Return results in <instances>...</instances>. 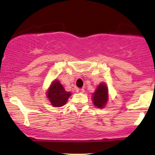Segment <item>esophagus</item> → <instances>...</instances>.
Wrapping results in <instances>:
<instances>
[{"instance_id": "1", "label": "esophagus", "mask_w": 155, "mask_h": 155, "mask_svg": "<svg viewBox=\"0 0 155 155\" xmlns=\"http://www.w3.org/2000/svg\"><path fill=\"white\" fill-rule=\"evenodd\" d=\"M76 92H84V89H83V88H76Z\"/></svg>"}]
</instances>
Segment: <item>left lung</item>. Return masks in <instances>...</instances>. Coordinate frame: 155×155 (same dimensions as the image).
<instances>
[{"label":"left lung","instance_id":"1","mask_svg":"<svg viewBox=\"0 0 155 155\" xmlns=\"http://www.w3.org/2000/svg\"><path fill=\"white\" fill-rule=\"evenodd\" d=\"M92 101L95 106L103 108L108 101V88L105 84H101L92 95Z\"/></svg>","mask_w":155,"mask_h":155}]
</instances>
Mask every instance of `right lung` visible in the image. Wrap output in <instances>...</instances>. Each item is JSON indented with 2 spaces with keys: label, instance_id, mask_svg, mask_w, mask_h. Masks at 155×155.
<instances>
[{
  "label": "right lung",
  "instance_id": "right-lung-1",
  "mask_svg": "<svg viewBox=\"0 0 155 155\" xmlns=\"http://www.w3.org/2000/svg\"><path fill=\"white\" fill-rule=\"evenodd\" d=\"M71 92H66L59 81L54 80L47 92V97L54 107H60L66 104Z\"/></svg>",
  "mask_w": 155,
  "mask_h": 155
}]
</instances>
